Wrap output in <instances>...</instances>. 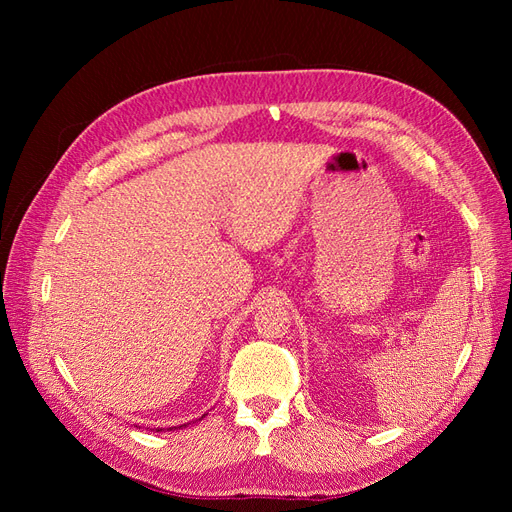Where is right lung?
<instances>
[{
  "instance_id": "right-lung-1",
  "label": "right lung",
  "mask_w": 512,
  "mask_h": 512,
  "mask_svg": "<svg viewBox=\"0 0 512 512\" xmlns=\"http://www.w3.org/2000/svg\"><path fill=\"white\" fill-rule=\"evenodd\" d=\"M181 427H185V425H181ZM168 429H170V431H173L175 427H168ZM156 431H162V429H156Z\"/></svg>"
}]
</instances>
